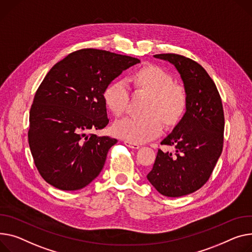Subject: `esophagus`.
Here are the masks:
<instances>
[{"label": "esophagus", "instance_id": "obj_1", "mask_svg": "<svg viewBox=\"0 0 252 252\" xmlns=\"http://www.w3.org/2000/svg\"><path fill=\"white\" fill-rule=\"evenodd\" d=\"M125 145L130 149H139L141 146L137 143H131V142H128V141H125Z\"/></svg>", "mask_w": 252, "mask_h": 252}]
</instances>
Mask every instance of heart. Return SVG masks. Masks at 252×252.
I'll use <instances>...</instances> for the list:
<instances>
[{"label":"heart","instance_id":"1","mask_svg":"<svg viewBox=\"0 0 252 252\" xmlns=\"http://www.w3.org/2000/svg\"><path fill=\"white\" fill-rule=\"evenodd\" d=\"M133 86L151 94L147 115H127L116 121L113 132L131 143H144L162 132V119L166 126L176 125L187 110L188 96L183 87L173 83L170 74L157 65H146L130 77ZM106 106L122 115L128 106L129 89L126 81L115 80L104 92Z\"/></svg>","mask_w":252,"mask_h":252}]
</instances>
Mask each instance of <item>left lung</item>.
<instances>
[{
  "label": "left lung",
  "mask_w": 252,
  "mask_h": 252,
  "mask_svg": "<svg viewBox=\"0 0 252 252\" xmlns=\"http://www.w3.org/2000/svg\"><path fill=\"white\" fill-rule=\"evenodd\" d=\"M172 63L188 96L186 113L162 142L175 154L158 150L147 178L163 195L178 197L199 189L209 180L224 141V111L214 81L196 62L175 54L155 55Z\"/></svg>",
  "instance_id": "8db88e82"
}]
</instances>
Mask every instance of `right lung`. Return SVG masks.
<instances>
[{"instance_id": "right-lung-1", "label": "right lung", "mask_w": 252, "mask_h": 252, "mask_svg": "<svg viewBox=\"0 0 252 252\" xmlns=\"http://www.w3.org/2000/svg\"><path fill=\"white\" fill-rule=\"evenodd\" d=\"M140 60L84 48L57 63L38 87L29 114L28 143L41 177L62 190H78L101 172L110 137L87 135L104 128V92Z\"/></svg>"}]
</instances>
